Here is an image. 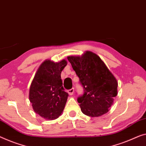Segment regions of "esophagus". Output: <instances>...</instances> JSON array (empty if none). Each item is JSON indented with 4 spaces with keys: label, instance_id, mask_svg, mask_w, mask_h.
Listing matches in <instances>:
<instances>
[{
    "label": "esophagus",
    "instance_id": "esophagus-1",
    "mask_svg": "<svg viewBox=\"0 0 146 146\" xmlns=\"http://www.w3.org/2000/svg\"><path fill=\"white\" fill-rule=\"evenodd\" d=\"M68 93L69 95H73V93H74V88H72L71 89H69V90H68Z\"/></svg>",
    "mask_w": 146,
    "mask_h": 146
}]
</instances>
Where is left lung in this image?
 <instances>
[{
    "mask_svg": "<svg viewBox=\"0 0 146 146\" xmlns=\"http://www.w3.org/2000/svg\"><path fill=\"white\" fill-rule=\"evenodd\" d=\"M67 60L84 88V94L77 98L81 111L92 117L108 112L117 95L118 82L104 62L90 51L81 56H68Z\"/></svg>",
    "mask_w": 146,
    "mask_h": 146,
    "instance_id": "left-lung-1",
    "label": "left lung"
}]
</instances>
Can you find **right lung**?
<instances>
[{
	"label": "right lung",
	"mask_w": 146,
	"mask_h": 146,
	"mask_svg": "<svg viewBox=\"0 0 146 146\" xmlns=\"http://www.w3.org/2000/svg\"><path fill=\"white\" fill-rule=\"evenodd\" d=\"M66 60L55 63L45 60L39 66L29 88V100L34 111L46 120L59 117L67 102L68 94L62 86L61 73Z\"/></svg>",
	"instance_id": "right-lung-1"
}]
</instances>
